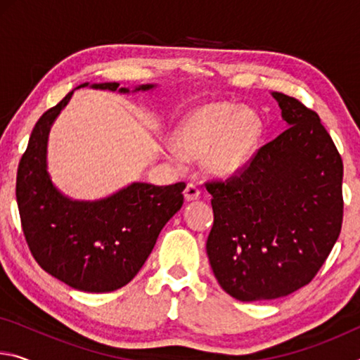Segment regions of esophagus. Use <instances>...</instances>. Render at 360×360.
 I'll return each mask as SVG.
<instances>
[{
	"label": "esophagus",
	"mask_w": 360,
	"mask_h": 360,
	"mask_svg": "<svg viewBox=\"0 0 360 360\" xmlns=\"http://www.w3.org/2000/svg\"><path fill=\"white\" fill-rule=\"evenodd\" d=\"M200 193H202V191H200L198 186L193 184V182H188L184 188V197L187 202H193V200L200 198Z\"/></svg>",
	"instance_id": "34e87169"
}]
</instances>
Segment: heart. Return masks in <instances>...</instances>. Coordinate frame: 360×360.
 Instances as JSON below:
<instances>
[{"label": "heart", "instance_id": "heart-1", "mask_svg": "<svg viewBox=\"0 0 360 360\" xmlns=\"http://www.w3.org/2000/svg\"><path fill=\"white\" fill-rule=\"evenodd\" d=\"M262 136V120L252 109L233 103H210L181 122L176 143L168 146V158L176 165L186 158L205 157L211 174L227 178L251 160Z\"/></svg>", "mask_w": 360, "mask_h": 360}]
</instances>
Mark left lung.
Segmentation results:
<instances>
[{"instance_id":"1","label":"left lung","mask_w":360,"mask_h":360,"mask_svg":"<svg viewBox=\"0 0 360 360\" xmlns=\"http://www.w3.org/2000/svg\"><path fill=\"white\" fill-rule=\"evenodd\" d=\"M285 129L225 181L206 182L214 224L206 241L221 288L273 300L307 285L338 240L343 160L319 115L273 92Z\"/></svg>"}]
</instances>
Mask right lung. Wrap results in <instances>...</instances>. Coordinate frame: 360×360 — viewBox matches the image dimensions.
<instances>
[{"instance_id": "obj_1", "label": "right lung", "mask_w": 360, "mask_h": 360, "mask_svg": "<svg viewBox=\"0 0 360 360\" xmlns=\"http://www.w3.org/2000/svg\"><path fill=\"white\" fill-rule=\"evenodd\" d=\"M87 82L79 85L85 87ZM94 89L129 94L117 82ZM154 89L139 85L133 92ZM72 92L36 122L17 169L15 197L22 230L42 270L84 292H112L129 284L154 249L160 230L184 203V182L152 186L133 182L95 202L71 200L47 173V138Z\"/></svg>"}]
</instances>
